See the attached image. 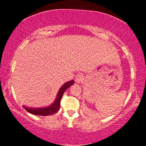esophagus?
<instances>
[{"label":"esophagus","mask_w":146,"mask_h":146,"mask_svg":"<svg viewBox=\"0 0 146 146\" xmlns=\"http://www.w3.org/2000/svg\"><path fill=\"white\" fill-rule=\"evenodd\" d=\"M82 81H83V76L82 74L76 75V77H75V82L76 83H82Z\"/></svg>","instance_id":"esophagus-1"}]
</instances>
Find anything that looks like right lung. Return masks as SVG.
I'll list each match as a JSON object with an SVG mask.
<instances>
[{
	"mask_svg": "<svg viewBox=\"0 0 146 146\" xmlns=\"http://www.w3.org/2000/svg\"><path fill=\"white\" fill-rule=\"evenodd\" d=\"M74 84V81H70V82H67L64 84L62 86L59 90L58 94H57V99H55L54 103L50 106L49 107L45 108H40V109H37V108H27L26 106H24L25 109L29 113H32L34 115H39V116H50V115L54 114V113L58 111L60 109V101H61L62 97L63 96V94L65 92L66 89L68 87H70L71 85Z\"/></svg>",
	"mask_w": 146,
	"mask_h": 146,
	"instance_id": "add662e5",
	"label": "right lung"
}]
</instances>
